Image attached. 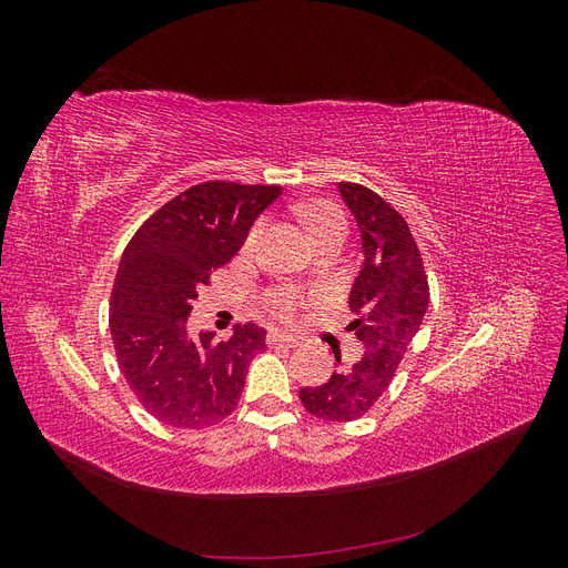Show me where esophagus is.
I'll list each match as a JSON object with an SVG mask.
<instances>
[{
    "instance_id": "1",
    "label": "esophagus",
    "mask_w": 568,
    "mask_h": 568,
    "mask_svg": "<svg viewBox=\"0 0 568 568\" xmlns=\"http://www.w3.org/2000/svg\"><path fill=\"white\" fill-rule=\"evenodd\" d=\"M267 346H288V348H294V346H298V338L291 336V334H284V332H270L267 334Z\"/></svg>"
}]
</instances>
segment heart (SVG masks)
I'll use <instances>...</instances> for the list:
<instances>
[{"label": "heart", "mask_w": 568, "mask_h": 568, "mask_svg": "<svg viewBox=\"0 0 568 568\" xmlns=\"http://www.w3.org/2000/svg\"><path fill=\"white\" fill-rule=\"evenodd\" d=\"M298 213L305 222V227L311 230V234L315 236V242H322V239H326L334 232L346 234V217H343V213L332 203H324V201L305 203V205H301ZM263 234H265V220H257L255 225L248 230L242 251L253 253L257 246H261ZM265 303H267V311L272 315H277L282 320H291L298 313V307L303 305V296L296 288L282 286V288H272Z\"/></svg>", "instance_id": "b5f03b06"}]
</instances>
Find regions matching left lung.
I'll return each instance as SVG.
<instances>
[{
    "label": "left lung",
    "mask_w": 568,
    "mask_h": 568,
    "mask_svg": "<svg viewBox=\"0 0 568 568\" xmlns=\"http://www.w3.org/2000/svg\"><path fill=\"white\" fill-rule=\"evenodd\" d=\"M338 192L363 239L365 261L348 298L357 317L348 332H355L363 355L343 365L334 351L341 367L322 386L301 388L298 398L317 419L355 422L386 393L419 332L428 307V280L417 242L390 203L355 182H338Z\"/></svg>",
    "instance_id": "8db88e82"
}]
</instances>
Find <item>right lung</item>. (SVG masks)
I'll return each mask as SVG.
<instances>
[{"label":"right lung","instance_id":"1","mask_svg":"<svg viewBox=\"0 0 568 568\" xmlns=\"http://www.w3.org/2000/svg\"><path fill=\"white\" fill-rule=\"evenodd\" d=\"M277 184L203 182L170 199L134 232L111 291V338L130 390L163 424L203 428L230 417L265 329L239 324L225 341L194 336L199 288L232 261Z\"/></svg>","mask_w":568,"mask_h":568}]
</instances>
